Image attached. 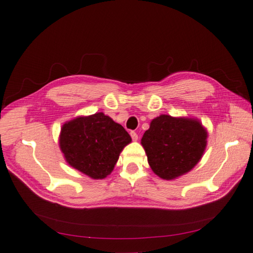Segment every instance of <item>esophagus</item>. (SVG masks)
Listing matches in <instances>:
<instances>
[{
    "mask_svg": "<svg viewBox=\"0 0 253 253\" xmlns=\"http://www.w3.org/2000/svg\"><path fill=\"white\" fill-rule=\"evenodd\" d=\"M130 136H131V138H132V140H133V141H137V140H138V135H137V132H135V131H130Z\"/></svg>",
    "mask_w": 253,
    "mask_h": 253,
    "instance_id": "34e87169",
    "label": "esophagus"
}]
</instances>
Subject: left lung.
<instances>
[{
	"label": "left lung",
	"mask_w": 253,
	"mask_h": 253,
	"mask_svg": "<svg viewBox=\"0 0 253 253\" xmlns=\"http://www.w3.org/2000/svg\"><path fill=\"white\" fill-rule=\"evenodd\" d=\"M208 132L195 118L160 115L150 123L141 144L150 168L159 177L175 179L191 170L201 160Z\"/></svg>",
	"instance_id": "8db88e82"
}]
</instances>
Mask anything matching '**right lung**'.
Instances as JSON below:
<instances>
[{
	"label": "right lung",
	"instance_id": "1",
	"mask_svg": "<svg viewBox=\"0 0 253 253\" xmlns=\"http://www.w3.org/2000/svg\"><path fill=\"white\" fill-rule=\"evenodd\" d=\"M131 138L125 128L103 113L79 116L61 129L60 148L72 168L93 179H103L114 169Z\"/></svg>",
	"mask_w": 253,
	"mask_h": 253
}]
</instances>
